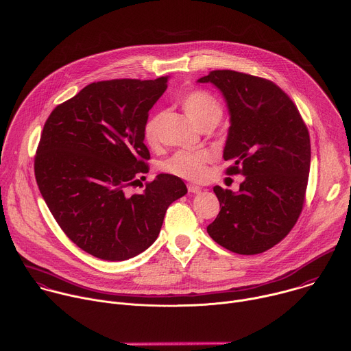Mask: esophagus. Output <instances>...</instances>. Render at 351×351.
Masks as SVG:
<instances>
[{"mask_svg":"<svg viewBox=\"0 0 351 351\" xmlns=\"http://www.w3.org/2000/svg\"><path fill=\"white\" fill-rule=\"evenodd\" d=\"M188 191H189L191 193H199V192L202 191V188L197 186V185H195V184H188Z\"/></svg>","mask_w":351,"mask_h":351,"instance_id":"1","label":"esophagus"}]
</instances>
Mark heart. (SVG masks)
I'll return each mask as SVG.
<instances>
[{"label": "heart", "instance_id": "b5f03b06", "mask_svg": "<svg viewBox=\"0 0 351 351\" xmlns=\"http://www.w3.org/2000/svg\"><path fill=\"white\" fill-rule=\"evenodd\" d=\"M182 109L188 117L200 128L207 124H217L223 117L220 102L207 91L196 90L188 93L181 99ZM162 112L152 113L144 124V139L149 145H155L159 139V128L162 123ZM207 151H181L165 160L160 169L171 176L199 181L206 176V165L210 162Z\"/></svg>", "mask_w": 351, "mask_h": 351}]
</instances>
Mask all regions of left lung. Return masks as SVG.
Listing matches in <instances>:
<instances>
[{"label":"left lung","instance_id":"left-lung-1","mask_svg":"<svg viewBox=\"0 0 351 351\" xmlns=\"http://www.w3.org/2000/svg\"><path fill=\"white\" fill-rule=\"evenodd\" d=\"M212 83L230 112L224 159L227 174H242L239 192L216 185L220 202L208 235L238 254H257L281 242L304 204L310 173L308 130L293 101L269 80L235 70H213Z\"/></svg>","mask_w":351,"mask_h":351}]
</instances>
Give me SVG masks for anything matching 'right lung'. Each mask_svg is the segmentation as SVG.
<instances>
[{"label":"right lung","instance_id":"1","mask_svg":"<svg viewBox=\"0 0 351 351\" xmlns=\"http://www.w3.org/2000/svg\"><path fill=\"white\" fill-rule=\"evenodd\" d=\"M167 80L91 83L44 124L34 158L38 189L67 238L94 257L121 261L147 250L167 207L186 193L171 174L125 193L149 170L144 124Z\"/></svg>","mask_w":351,"mask_h":351}]
</instances>
